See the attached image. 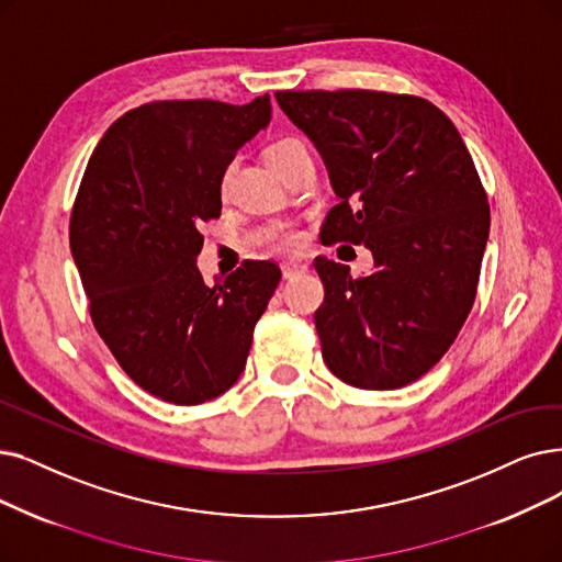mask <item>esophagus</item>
Masks as SVG:
<instances>
[{"mask_svg": "<svg viewBox=\"0 0 562 562\" xmlns=\"http://www.w3.org/2000/svg\"><path fill=\"white\" fill-rule=\"evenodd\" d=\"M308 269L306 262H285L283 265V279H295L300 274H304Z\"/></svg>", "mask_w": 562, "mask_h": 562, "instance_id": "1", "label": "esophagus"}]
</instances>
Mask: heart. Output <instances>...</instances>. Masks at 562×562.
<instances>
[{
	"label": "heart",
	"instance_id": "1",
	"mask_svg": "<svg viewBox=\"0 0 562 562\" xmlns=\"http://www.w3.org/2000/svg\"><path fill=\"white\" fill-rule=\"evenodd\" d=\"M300 149H304V145L297 138H279L267 147L265 159H267L269 166L277 168L285 159V156L295 154ZM228 182H231V170L223 175V179H221V191L223 193L228 191ZM267 244H269V249L277 251V254H295V251H300V246H302V233L297 228L283 226V228H277L272 235L267 237Z\"/></svg>",
	"mask_w": 562,
	"mask_h": 562
}]
</instances>
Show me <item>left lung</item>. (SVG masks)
I'll use <instances>...</instances> for the list:
<instances>
[{"mask_svg":"<svg viewBox=\"0 0 562 562\" xmlns=\"http://www.w3.org/2000/svg\"><path fill=\"white\" fill-rule=\"evenodd\" d=\"M316 145L339 205L325 244H364L371 274L325 256L316 329L329 371L359 390L415 383L450 350L477 295L488 203L457 126L431 101L373 89L277 92Z\"/></svg>","mask_w":562,"mask_h":562,"instance_id":"left-lung-1","label":"left lung"}]
</instances>
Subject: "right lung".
Listing matches in <instances>:
<instances>
[{"label": "right lung", "instance_id": "obj_1", "mask_svg": "<svg viewBox=\"0 0 562 562\" xmlns=\"http://www.w3.org/2000/svg\"><path fill=\"white\" fill-rule=\"evenodd\" d=\"M269 117L267 94L151 101L103 133L82 175L69 239L89 316L133 383L175 406L237 383L281 281L267 260H244L214 288L195 267L223 172Z\"/></svg>", "mask_w": 562, "mask_h": 562}]
</instances>
